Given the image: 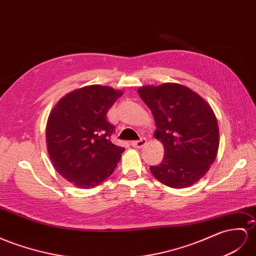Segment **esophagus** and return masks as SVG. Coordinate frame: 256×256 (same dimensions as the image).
Returning <instances> with one entry per match:
<instances>
[{
  "mask_svg": "<svg viewBox=\"0 0 256 256\" xmlns=\"http://www.w3.org/2000/svg\"><path fill=\"white\" fill-rule=\"evenodd\" d=\"M145 144H146V138H140L138 140H133L132 142H130V145L135 148H142L145 146Z\"/></svg>",
  "mask_w": 256,
  "mask_h": 256,
  "instance_id": "1",
  "label": "esophagus"
}]
</instances>
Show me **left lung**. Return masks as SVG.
<instances>
[{"mask_svg":"<svg viewBox=\"0 0 256 256\" xmlns=\"http://www.w3.org/2000/svg\"><path fill=\"white\" fill-rule=\"evenodd\" d=\"M152 110L156 137L164 146V156L150 172L168 187L185 188L198 182L218 154V120L210 104L190 88L176 83L138 90Z\"/></svg>","mask_w":256,"mask_h":256,"instance_id":"obj_1","label":"left lung"}]
</instances>
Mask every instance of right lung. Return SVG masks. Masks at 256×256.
<instances>
[{
    "label": "right lung",
    "mask_w": 256,
    "mask_h": 256,
    "mask_svg": "<svg viewBox=\"0 0 256 256\" xmlns=\"http://www.w3.org/2000/svg\"><path fill=\"white\" fill-rule=\"evenodd\" d=\"M122 92L90 85L66 95L52 110L48 150L56 171L78 188H93L114 173L124 148L110 140L107 112Z\"/></svg>",
    "instance_id": "obj_1"
}]
</instances>
